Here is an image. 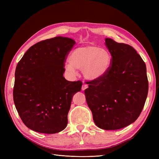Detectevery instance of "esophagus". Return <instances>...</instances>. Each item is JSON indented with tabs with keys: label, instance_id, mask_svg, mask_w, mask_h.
I'll use <instances>...</instances> for the list:
<instances>
[{
	"label": "esophagus",
	"instance_id": "esophagus-1",
	"mask_svg": "<svg viewBox=\"0 0 159 159\" xmlns=\"http://www.w3.org/2000/svg\"><path fill=\"white\" fill-rule=\"evenodd\" d=\"M88 88V85L86 84H83L82 87H81V89L82 90H85V89H87Z\"/></svg>",
	"mask_w": 159,
	"mask_h": 159
}]
</instances>
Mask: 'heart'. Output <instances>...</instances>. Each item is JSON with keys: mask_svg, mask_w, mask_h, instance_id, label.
<instances>
[{"mask_svg": "<svg viewBox=\"0 0 159 159\" xmlns=\"http://www.w3.org/2000/svg\"><path fill=\"white\" fill-rule=\"evenodd\" d=\"M69 61L66 70L70 73L75 74V68L83 71L87 79L97 80L108 72L111 57L107 50L90 44L77 47L71 53Z\"/></svg>", "mask_w": 159, "mask_h": 159, "instance_id": "1", "label": "heart"}]
</instances>
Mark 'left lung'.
Wrapping results in <instances>:
<instances>
[{
	"mask_svg": "<svg viewBox=\"0 0 159 159\" xmlns=\"http://www.w3.org/2000/svg\"><path fill=\"white\" fill-rule=\"evenodd\" d=\"M112 56L107 73L88 81L86 102L94 123L105 130H117L137 120L146 102L148 82L147 68L133 48L105 38Z\"/></svg>",
	"mask_w": 159,
	"mask_h": 159,
	"instance_id": "8db88e82",
	"label": "left lung"
}]
</instances>
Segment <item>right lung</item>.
Returning <instances> with one entry per match:
<instances>
[{
    "label": "right lung",
    "mask_w": 159,
    "mask_h": 159,
    "mask_svg": "<svg viewBox=\"0 0 159 159\" xmlns=\"http://www.w3.org/2000/svg\"><path fill=\"white\" fill-rule=\"evenodd\" d=\"M75 44L61 36L39 42L16 66L14 103L22 122L33 131L54 134L67 126L72 98L82 85L64 77L66 59Z\"/></svg>",
    "instance_id": "add662e5"
}]
</instances>
